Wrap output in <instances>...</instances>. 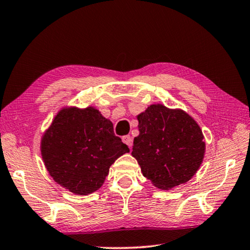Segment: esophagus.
<instances>
[{
	"label": "esophagus",
	"mask_w": 250,
	"mask_h": 250,
	"mask_svg": "<svg viewBox=\"0 0 250 250\" xmlns=\"http://www.w3.org/2000/svg\"><path fill=\"white\" fill-rule=\"evenodd\" d=\"M122 140H123V142L125 145H127L128 146H132V137L127 135V136H124L123 138H122Z\"/></svg>",
	"instance_id": "34e87169"
}]
</instances>
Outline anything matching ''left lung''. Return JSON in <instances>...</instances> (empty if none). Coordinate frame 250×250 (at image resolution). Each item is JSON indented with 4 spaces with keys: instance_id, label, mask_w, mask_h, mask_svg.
Instances as JSON below:
<instances>
[{
    "instance_id": "left-lung-1",
    "label": "left lung",
    "mask_w": 250,
    "mask_h": 250,
    "mask_svg": "<svg viewBox=\"0 0 250 250\" xmlns=\"http://www.w3.org/2000/svg\"><path fill=\"white\" fill-rule=\"evenodd\" d=\"M139 135L131 155L142 175L161 190H170L196 174L205 155L204 135L197 122L181 109L155 104L137 115Z\"/></svg>"
}]
</instances>
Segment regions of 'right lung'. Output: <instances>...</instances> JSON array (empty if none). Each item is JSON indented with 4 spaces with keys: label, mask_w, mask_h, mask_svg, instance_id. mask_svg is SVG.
<instances>
[{
    "label": "right lung",
    "mask_w": 250,
    "mask_h": 250,
    "mask_svg": "<svg viewBox=\"0 0 250 250\" xmlns=\"http://www.w3.org/2000/svg\"><path fill=\"white\" fill-rule=\"evenodd\" d=\"M129 149L113 124L94 106H63L41 139V154L50 177L76 195L100 189L110 166Z\"/></svg>",
    "instance_id": "right-lung-1"
}]
</instances>
